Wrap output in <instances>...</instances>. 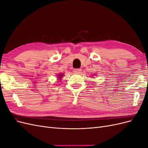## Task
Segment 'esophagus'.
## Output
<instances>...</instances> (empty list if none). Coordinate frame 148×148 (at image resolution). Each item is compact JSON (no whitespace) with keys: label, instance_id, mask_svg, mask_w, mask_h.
<instances>
[{"label":"esophagus","instance_id":"obj_1","mask_svg":"<svg viewBox=\"0 0 148 148\" xmlns=\"http://www.w3.org/2000/svg\"><path fill=\"white\" fill-rule=\"evenodd\" d=\"M81 71H82V69H76L74 70V72L75 73H77V74L81 73Z\"/></svg>","mask_w":148,"mask_h":148}]
</instances>
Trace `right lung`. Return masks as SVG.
Segmentation results:
<instances>
[{"instance_id":"1","label":"right lung","mask_w":148,"mask_h":148,"mask_svg":"<svg viewBox=\"0 0 148 148\" xmlns=\"http://www.w3.org/2000/svg\"><path fill=\"white\" fill-rule=\"evenodd\" d=\"M64 76V75H62V74H59V75L57 76V78H59V79H61V78H62V77H63Z\"/></svg>"}]
</instances>
